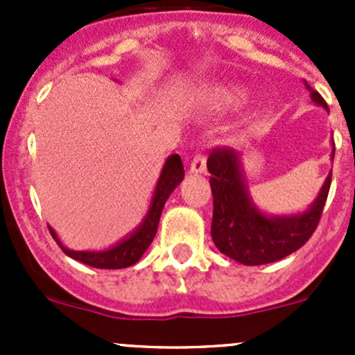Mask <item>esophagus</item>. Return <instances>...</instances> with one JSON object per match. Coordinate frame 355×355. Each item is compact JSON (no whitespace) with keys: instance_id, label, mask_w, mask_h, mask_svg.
<instances>
[{"instance_id":"1","label":"esophagus","mask_w":355,"mask_h":355,"mask_svg":"<svg viewBox=\"0 0 355 355\" xmlns=\"http://www.w3.org/2000/svg\"><path fill=\"white\" fill-rule=\"evenodd\" d=\"M204 170H206V153L198 151L192 157L191 171L192 173H204Z\"/></svg>"}]
</instances>
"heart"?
<instances>
[{
    "label": "heart",
    "instance_id": "b5f03b06",
    "mask_svg": "<svg viewBox=\"0 0 355 355\" xmlns=\"http://www.w3.org/2000/svg\"><path fill=\"white\" fill-rule=\"evenodd\" d=\"M213 98L218 99V101H225V99H232V98H234V92L225 91V89H218L216 92H213Z\"/></svg>",
    "mask_w": 355,
    "mask_h": 355
}]
</instances>
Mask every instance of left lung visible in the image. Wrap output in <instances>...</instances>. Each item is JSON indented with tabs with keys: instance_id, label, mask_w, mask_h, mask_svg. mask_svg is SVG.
<instances>
[{
	"instance_id": "8db88e82",
	"label": "left lung",
	"mask_w": 355,
	"mask_h": 355,
	"mask_svg": "<svg viewBox=\"0 0 355 355\" xmlns=\"http://www.w3.org/2000/svg\"><path fill=\"white\" fill-rule=\"evenodd\" d=\"M311 99L323 108L327 101L306 82ZM335 153H331V157ZM213 192L211 237L225 256L245 264L275 263L300 249L316 230L330 192L331 173L327 177L316 202L297 216H264L247 196L239 153L230 148H214L207 157Z\"/></svg>"
}]
</instances>
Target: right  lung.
<instances>
[{
    "label": "right lung",
    "mask_w": 355,
    "mask_h": 355,
    "mask_svg": "<svg viewBox=\"0 0 355 355\" xmlns=\"http://www.w3.org/2000/svg\"><path fill=\"white\" fill-rule=\"evenodd\" d=\"M182 178H184V164H182L180 156H170L166 159V163H164L163 171H161L159 175V180H157L155 191V198H153L151 207H149V213L148 216H146L144 223L137 228L135 234H132L130 237L125 239L123 242L111 247L108 250H101V252L70 250L58 241V237H56L53 228H49V234L53 235L56 244L62 247V250L67 256H70L71 259L80 261V263L87 264V266L101 268V270H121V268L132 266V264H135L141 259L142 254L146 252V249L151 245L153 239H155L156 235L157 225H159V216L161 211H163L164 207V202L170 198L173 189L180 184Z\"/></svg>",
    "instance_id": "right-lung-1"
}]
</instances>
